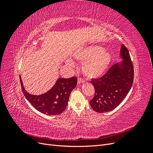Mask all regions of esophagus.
I'll return each mask as SVG.
<instances>
[{"label":"esophagus","instance_id":"34e87169","mask_svg":"<svg viewBox=\"0 0 153 153\" xmlns=\"http://www.w3.org/2000/svg\"><path fill=\"white\" fill-rule=\"evenodd\" d=\"M84 82H85V80L84 79H82V78H80V77L78 78V84H82V83H84Z\"/></svg>","mask_w":153,"mask_h":153}]
</instances>
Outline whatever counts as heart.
I'll list each match as a JSON object with an SVG mask.
<instances>
[{
    "mask_svg": "<svg viewBox=\"0 0 153 153\" xmlns=\"http://www.w3.org/2000/svg\"><path fill=\"white\" fill-rule=\"evenodd\" d=\"M76 57L85 61L82 66L84 75L89 78L98 77L105 72L111 61L112 56L108 51L98 46L87 48L78 53Z\"/></svg>",
    "mask_w": 153,
    "mask_h": 153,
    "instance_id": "b5f03b06",
    "label": "heart"
}]
</instances>
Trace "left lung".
<instances>
[{
    "label": "left lung",
    "instance_id": "left-lung-1",
    "mask_svg": "<svg viewBox=\"0 0 153 153\" xmlns=\"http://www.w3.org/2000/svg\"><path fill=\"white\" fill-rule=\"evenodd\" d=\"M121 55L124 59L121 65L117 63L111 66L104 75L92 78L95 94L90 101L92 108L103 113L115 108L130 91L133 82L134 69L128 48L123 44Z\"/></svg>",
    "mask_w": 153,
    "mask_h": 153
}]
</instances>
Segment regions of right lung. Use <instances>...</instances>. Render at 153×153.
<instances>
[{
    "instance_id": "right-lung-1",
    "label": "right lung",
    "mask_w": 153,
    "mask_h": 153,
    "mask_svg": "<svg viewBox=\"0 0 153 153\" xmlns=\"http://www.w3.org/2000/svg\"><path fill=\"white\" fill-rule=\"evenodd\" d=\"M22 92L34 107L40 112L49 115H59L66 109L71 92L77 84V78H59L54 86L47 93L39 96L29 94L24 88L20 76Z\"/></svg>"
}]
</instances>
